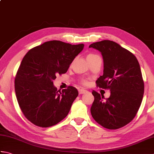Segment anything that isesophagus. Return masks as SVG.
Wrapping results in <instances>:
<instances>
[{
    "label": "esophagus",
    "mask_w": 154,
    "mask_h": 154,
    "mask_svg": "<svg viewBox=\"0 0 154 154\" xmlns=\"http://www.w3.org/2000/svg\"><path fill=\"white\" fill-rule=\"evenodd\" d=\"M87 90H85V89H81L79 90V94H84V93H87Z\"/></svg>",
    "instance_id": "esophagus-1"
}]
</instances>
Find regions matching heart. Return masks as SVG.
<instances>
[{
  "mask_svg": "<svg viewBox=\"0 0 154 154\" xmlns=\"http://www.w3.org/2000/svg\"><path fill=\"white\" fill-rule=\"evenodd\" d=\"M95 56H98V55H95V54H89V55H87V58L93 57H95ZM81 83L82 84V85H86L87 84V81H85V80H82V81H81Z\"/></svg>",
  "mask_w": 154,
  "mask_h": 154,
  "instance_id": "heart-1",
  "label": "heart"
}]
</instances>
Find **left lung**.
I'll use <instances>...</instances> for the list:
<instances>
[{
  "mask_svg": "<svg viewBox=\"0 0 154 154\" xmlns=\"http://www.w3.org/2000/svg\"><path fill=\"white\" fill-rule=\"evenodd\" d=\"M89 48L99 50L103 57V75L96 81L97 86L110 91L105 100L93 91L91 115L104 128L119 129L131 122L141 105L144 83L140 64L134 55L113 41L94 42Z\"/></svg>",
  "mask_w": 154,
  "mask_h": 154,
  "instance_id": "8db88e82",
  "label": "left lung"
}]
</instances>
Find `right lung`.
Returning <instances> with one entry per match:
<instances>
[{
	"label": "right lung",
	"instance_id": "obj_1",
	"mask_svg": "<svg viewBox=\"0 0 154 154\" xmlns=\"http://www.w3.org/2000/svg\"><path fill=\"white\" fill-rule=\"evenodd\" d=\"M83 48V44L52 40L32 48L23 58L16 75L15 93L22 113L34 125L50 127L67 116L79 93L72 86L57 91L53 81L56 75L66 73Z\"/></svg>",
	"mask_w": 154,
	"mask_h": 154
}]
</instances>
